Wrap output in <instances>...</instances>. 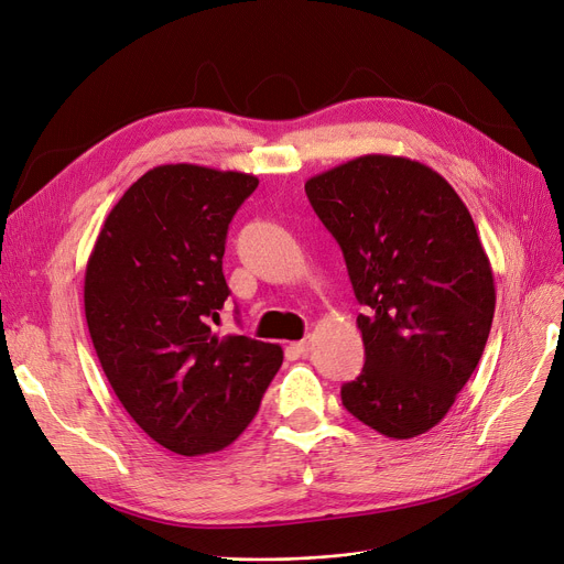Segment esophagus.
Instances as JSON below:
<instances>
[{
  "mask_svg": "<svg viewBox=\"0 0 564 564\" xmlns=\"http://www.w3.org/2000/svg\"><path fill=\"white\" fill-rule=\"evenodd\" d=\"M288 350L290 352H295L297 357H304V355H308V350H311V340H295V343H290L288 346Z\"/></svg>",
  "mask_w": 564,
  "mask_h": 564,
  "instance_id": "34e87169",
  "label": "esophagus"
}]
</instances>
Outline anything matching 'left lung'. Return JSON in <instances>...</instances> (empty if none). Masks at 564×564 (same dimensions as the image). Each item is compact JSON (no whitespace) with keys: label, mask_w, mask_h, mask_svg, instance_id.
<instances>
[{"label":"left lung","mask_w":564,"mask_h":564,"mask_svg":"<svg viewBox=\"0 0 564 564\" xmlns=\"http://www.w3.org/2000/svg\"><path fill=\"white\" fill-rule=\"evenodd\" d=\"M304 188L366 308V361L340 401L387 437L422 435L470 380L494 323V272L473 216L445 177L403 156L366 154Z\"/></svg>","instance_id":"obj_1"}]
</instances>
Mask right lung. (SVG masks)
<instances>
[{
  "instance_id": "right-lung-1",
  "label": "right lung",
  "mask_w": 564,
  "mask_h": 564,
  "mask_svg": "<svg viewBox=\"0 0 564 564\" xmlns=\"http://www.w3.org/2000/svg\"><path fill=\"white\" fill-rule=\"evenodd\" d=\"M256 186L232 170L159 165L121 195L87 262L101 369L133 422L182 456L235 443L283 364L276 343L214 332L230 295L228 226Z\"/></svg>"
}]
</instances>
